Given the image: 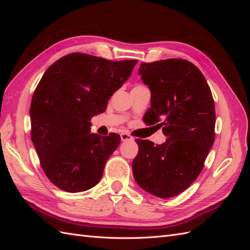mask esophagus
I'll list each match as a JSON object with an SVG mask.
<instances>
[{
    "label": "esophagus",
    "mask_w": 250,
    "mask_h": 250,
    "mask_svg": "<svg viewBox=\"0 0 250 250\" xmlns=\"http://www.w3.org/2000/svg\"><path fill=\"white\" fill-rule=\"evenodd\" d=\"M121 140H122V142H126V141L133 140V138L127 133H121Z\"/></svg>",
    "instance_id": "obj_1"
}]
</instances>
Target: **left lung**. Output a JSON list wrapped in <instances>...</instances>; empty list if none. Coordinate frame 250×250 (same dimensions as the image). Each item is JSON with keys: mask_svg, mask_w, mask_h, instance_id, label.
Instances as JSON below:
<instances>
[{"mask_svg": "<svg viewBox=\"0 0 250 250\" xmlns=\"http://www.w3.org/2000/svg\"><path fill=\"white\" fill-rule=\"evenodd\" d=\"M139 75L151 93L145 122L163 127L168 139L157 146L135 140L139 153L132 162L133 177L156 197H174L198 177L214 144L213 96L202 73L188 60L144 62Z\"/></svg>", "mask_w": 250, "mask_h": 250, "instance_id": "1", "label": "left lung"}]
</instances>
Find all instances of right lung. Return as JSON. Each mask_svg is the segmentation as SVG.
<instances>
[{
  "label": "right lung",
  "instance_id": "1",
  "mask_svg": "<svg viewBox=\"0 0 250 250\" xmlns=\"http://www.w3.org/2000/svg\"><path fill=\"white\" fill-rule=\"evenodd\" d=\"M137 62L73 53L43 74L30 106L31 140L44 174L60 190L83 192L101 180L121 138L92 133L90 119L105 111Z\"/></svg>",
  "mask_w": 250,
  "mask_h": 250
}]
</instances>
